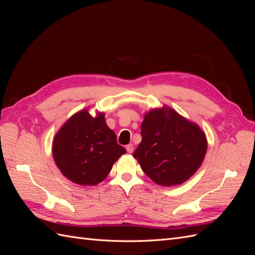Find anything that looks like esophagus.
Listing matches in <instances>:
<instances>
[{"label": "esophagus", "instance_id": "1", "mask_svg": "<svg viewBox=\"0 0 255 255\" xmlns=\"http://www.w3.org/2000/svg\"><path fill=\"white\" fill-rule=\"evenodd\" d=\"M127 151L128 152V153H133V151H134V148H133V144H128L127 146Z\"/></svg>", "mask_w": 255, "mask_h": 255}]
</instances>
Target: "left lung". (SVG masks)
Returning a JSON list of instances; mask_svg holds the SVG:
<instances>
[{
	"label": "left lung",
	"mask_w": 255,
	"mask_h": 255,
	"mask_svg": "<svg viewBox=\"0 0 255 255\" xmlns=\"http://www.w3.org/2000/svg\"><path fill=\"white\" fill-rule=\"evenodd\" d=\"M141 137L133 156L142 171L161 186L186 182L201 166L207 149L200 127L168 106L144 115Z\"/></svg>",
	"instance_id": "1"
}]
</instances>
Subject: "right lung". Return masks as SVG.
<instances>
[{
	"mask_svg": "<svg viewBox=\"0 0 255 255\" xmlns=\"http://www.w3.org/2000/svg\"><path fill=\"white\" fill-rule=\"evenodd\" d=\"M53 158L67 179L83 185H97L111 172L114 163L127 153L107 127L104 114L96 117L87 109L74 114L59 128L52 145Z\"/></svg>",
	"mask_w": 255,
	"mask_h": 255,
	"instance_id": "obj_1",
	"label": "right lung"
}]
</instances>
